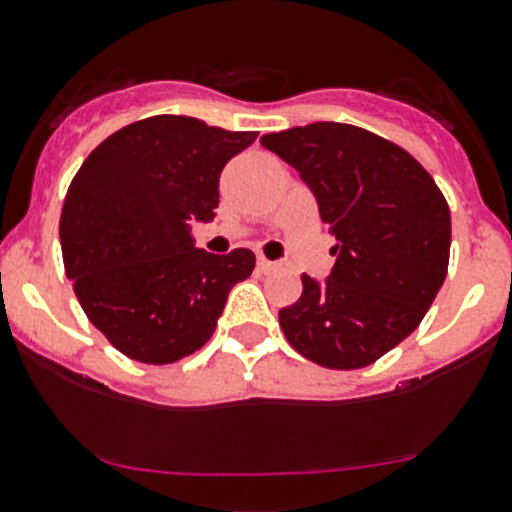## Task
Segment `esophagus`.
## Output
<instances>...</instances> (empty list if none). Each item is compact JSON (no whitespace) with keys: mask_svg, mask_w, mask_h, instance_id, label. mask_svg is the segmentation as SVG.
I'll return each mask as SVG.
<instances>
[{"mask_svg":"<svg viewBox=\"0 0 512 512\" xmlns=\"http://www.w3.org/2000/svg\"><path fill=\"white\" fill-rule=\"evenodd\" d=\"M275 267H277V262L267 260V257H257V270L260 272H270V270H275Z\"/></svg>","mask_w":512,"mask_h":512,"instance_id":"1","label":"esophagus"}]
</instances>
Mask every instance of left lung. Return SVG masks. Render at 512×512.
Masks as SVG:
<instances>
[{"mask_svg": "<svg viewBox=\"0 0 512 512\" xmlns=\"http://www.w3.org/2000/svg\"><path fill=\"white\" fill-rule=\"evenodd\" d=\"M315 195L337 257L325 282L302 275L280 325L307 360L365 367L403 342L443 287L450 210L413 155L372 132L315 122L260 137Z\"/></svg>", "mask_w": 512, "mask_h": 512, "instance_id": "obj_1", "label": "left lung"}]
</instances>
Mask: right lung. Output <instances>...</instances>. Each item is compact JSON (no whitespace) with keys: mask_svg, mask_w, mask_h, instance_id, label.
Returning <instances> with one entry per match:
<instances>
[{"mask_svg":"<svg viewBox=\"0 0 512 512\" xmlns=\"http://www.w3.org/2000/svg\"><path fill=\"white\" fill-rule=\"evenodd\" d=\"M255 137L157 114L109 135L74 175L59 220L64 270L89 322L132 360L200 350L252 275L250 250L210 255L192 222L215 217L222 167Z\"/></svg>","mask_w":512,"mask_h":512,"instance_id":"add662e5","label":"right lung"}]
</instances>
